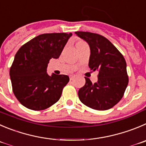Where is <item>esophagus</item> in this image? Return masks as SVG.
<instances>
[{
    "label": "esophagus",
    "mask_w": 146,
    "mask_h": 146,
    "mask_svg": "<svg viewBox=\"0 0 146 146\" xmlns=\"http://www.w3.org/2000/svg\"><path fill=\"white\" fill-rule=\"evenodd\" d=\"M73 78H74V76H70V81H72V80L73 79Z\"/></svg>",
    "instance_id": "obj_1"
}]
</instances>
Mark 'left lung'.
I'll return each mask as SVG.
<instances>
[{
  "label": "left lung",
  "instance_id": "left-lung-1",
  "mask_svg": "<svg viewBox=\"0 0 146 146\" xmlns=\"http://www.w3.org/2000/svg\"><path fill=\"white\" fill-rule=\"evenodd\" d=\"M75 33L89 45L88 66L91 70L99 72L98 81L94 84L85 77L86 84L78 91V98L90 108L109 110L121 100L128 84L126 61L104 36L88 32Z\"/></svg>",
  "mask_w": 146,
  "mask_h": 146
}]
</instances>
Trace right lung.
Returning <instances> with one entry per match:
<instances>
[{
    "instance_id": "add662e5",
    "label": "right lung",
    "mask_w": 146,
    "mask_h": 146,
    "mask_svg": "<svg viewBox=\"0 0 146 146\" xmlns=\"http://www.w3.org/2000/svg\"><path fill=\"white\" fill-rule=\"evenodd\" d=\"M71 33L42 34L21 46L10 68L12 88L19 102L29 110L51 107L60 98L69 81L66 75L49 76L47 65L58 59Z\"/></svg>"
}]
</instances>
